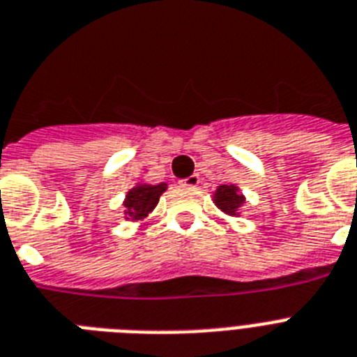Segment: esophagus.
Wrapping results in <instances>:
<instances>
[{"label":"esophagus","mask_w":357,"mask_h":357,"mask_svg":"<svg viewBox=\"0 0 357 357\" xmlns=\"http://www.w3.org/2000/svg\"><path fill=\"white\" fill-rule=\"evenodd\" d=\"M198 183H199L198 174H192V176H188V178L179 179V185H181V187H196Z\"/></svg>","instance_id":"obj_1"}]
</instances>
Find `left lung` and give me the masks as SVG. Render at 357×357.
<instances>
[{"mask_svg": "<svg viewBox=\"0 0 357 357\" xmlns=\"http://www.w3.org/2000/svg\"><path fill=\"white\" fill-rule=\"evenodd\" d=\"M244 196H242V194L238 192V188L233 187V185H222V187H218L216 194H214V204L218 205L224 213L231 214V216L236 214L238 207L244 204Z\"/></svg>", "mask_w": 357, "mask_h": 357, "instance_id": "1", "label": "left lung"}]
</instances>
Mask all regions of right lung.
<instances>
[{"label": "right lung", "mask_w": 357, "mask_h": 357, "mask_svg": "<svg viewBox=\"0 0 357 357\" xmlns=\"http://www.w3.org/2000/svg\"><path fill=\"white\" fill-rule=\"evenodd\" d=\"M167 185H137L126 194V202H124V214L128 220H141L152 211L159 202V196L165 192Z\"/></svg>", "instance_id": "1"}]
</instances>
